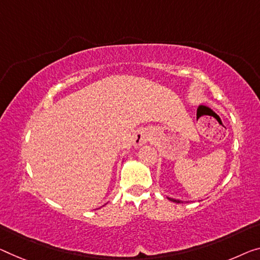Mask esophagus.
Segmentation results:
<instances>
[{
    "label": "esophagus",
    "mask_w": 260,
    "mask_h": 260,
    "mask_svg": "<svg viewBox=\"0 0 260 260\" xmlns=\"http://www.w3.org/2000/svg\"><path fill=\"white\" fill-rule=\"evenodd\" d=\"M150 141V134L145 129H139L133 136V144L135 146H141Z\"/></svg>",
    "instance_id": "esophagus-1"
}]
</instances>
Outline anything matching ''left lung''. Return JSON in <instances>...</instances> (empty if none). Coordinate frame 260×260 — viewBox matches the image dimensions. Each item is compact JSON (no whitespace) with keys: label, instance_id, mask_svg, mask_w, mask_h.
<instances>
[{"label":"left lung","instance_id":"obj_1","mask_svg":"<svg viewBox=\"0 0 260 260\" xmlns=\"http://www.w3.org/2000/svg\"><path fill=\"white\" fill-rule=\"evenodd\" d=\"M171 201L177 202V203H182V201H180V200H174V199H171Z\"/></svg>","mask_w":260,"mask_h":260}]
</instances>
